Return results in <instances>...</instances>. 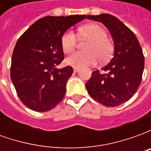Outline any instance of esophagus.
<instances>
[{"label": "esophagus", "mask_w": 151, "mask_h": 151, "mask_svg": "<svg viewBox=\"0 0 151 151\" xmlns=\"http://www.w3.org/2000/svg\"><path fill=\"white\" fill-rule=\"evenodd\" d=\"M79 71V69L78 68H73V72L74 73H77Z\"/></svg>", "instance_id": "esophagus-1"}]
</instances>
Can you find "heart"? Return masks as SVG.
<instances>
[{"mask_svg": "<svg viewBox=\"0 0 151 151\" xmlns=\"http://www.w3.org/2000/svg\"><path fill=\"white\" fill-rule=\"evenodd\" d=\"M78 36L88 40L85 47L86 52H73L65 60L67 65L75 68H84L95 65L97 60L105 61L111 56L112 45L107 39V33L101 27L88 24L78 29ZM60 44L64 52L69 53L76 47L77 37L71 30L66 31L60 38Z\"/></svg>", "mask_w": 151, "mask_h": 151, "instance_id": "heart-1", "label": "heart"}]
</instances>
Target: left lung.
I'll return each mask as SVG.
<instances>
[{"label": "left lung", "instance_id": "1", "mask_svg": "<svg viewBox=\"0 0 151 151\" xmlns=\"http://www.w3.org/2000/svg\"><path fill=\"white\" fill-rule=\"evenodd\" d=\"M108 28L114 42V56L100 73L92 72L86 83L89 95L106 107H116L129 100L139 87L144 70V56L136 35L112 15H88Z\"/></svg>", "mask_w": 151, "mask_h": 151}]
</instances>
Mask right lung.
<instances>
[{
    "mask_svg": "<svg viewBox=\"0 0 151 151\" xmlns=\"http://www.w3.org/2000/svg\"><path fill=\"white\" fill-rule=\"evenodd\" d=\"M86 15L47 16L31 26L15 45L10 77L18 97L31 110H52L65 95L71 66L57 69L64 60L60 38Z\"/></svg>",
    "mask_w": 151,
    "mask_h": 151,
    "instance_id": "obj_1",
    "label": "right lung"
}]
</instances>
